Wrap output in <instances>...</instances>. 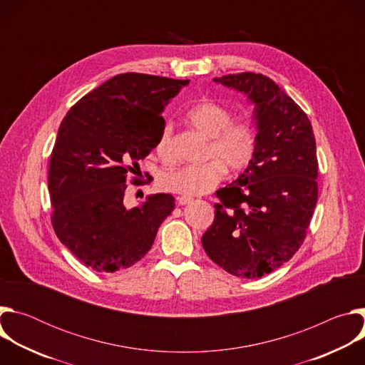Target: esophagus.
<instances>
[{
	"mask_svg": "<svg viewBox=\"0 0 365 365\" xmlns=\"http://www.w3.org/2000/svg\"><path fill=\"white\" fill-rule=\"evenodd\" d=\"M178 205H180V206H183V205H189L193 199L192 197H189V196H178Z\"/></svg>",
	"mask_w": 365,
	"mask_h": 365,
	"instance_id": "esophagus-1",
	"label": "esophagus"
}]
</instances>
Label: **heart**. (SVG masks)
Wrapping results in <instances>:
<instances>
[{"mask_svg": "<svg viewBox=\"0 0 365 365\" xmlns=\"http://www.w3.org/2000/svg\"><path fill=\"white\" fill-rule=\"evenodd\" d=\"M186 117L190 125L211 140L206 150V159L211 160L165 172L160 176V186L165 190L185 196L203 195L225 178L227 166L232 172H241L251 165L257 151V131L251 123L232 121V113L212 101L196 103ZM154 150L163 162H173L172 123L166 121L162 125Z\"/></svg>", "mask_w": 365, "mask_h": 365, "instance_id": "heart-1", "label": "heart"}]
</instances>
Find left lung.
<instances>
[{
	"label": "left lung",
	"instance_id": "obj_1",
	"mask_svg": "<svg viewBox=\"0 0 365 365\" xmlns=\"http://www.w3.org/2000/svg\"><path fill=\"white\" fill-rule=\"evenodd\" d=\"M254 103L257 151L237 180L220 189L205 252L232 276L272 273L302 245L318 200L317 141L303 110L270 78L242 72L214 79Z\"/></svg>",
	"mask_w": 365,
	"mask_h": 365
}]
</instances>
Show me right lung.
<instances>
[{"label":"right lung","instance_id":"1","mask_svg":"<svg viewBox=\"0 0 365 365\" xmlns=\"http://www.w3.org/2000/svg\"><path fill=\"white\" fill-rule=\"evenodd\" d=\"M187 83L121 73L86 93L65 115L48 163L51 225L86 267L114 273L134 266L175 210L169 193L151 195L131 210L124 195L138 162L155 145L165 107ZM131 183L141 180L135 175Z\"/></svg>","mask_w":365,"mask_h":365}]
</instances>
